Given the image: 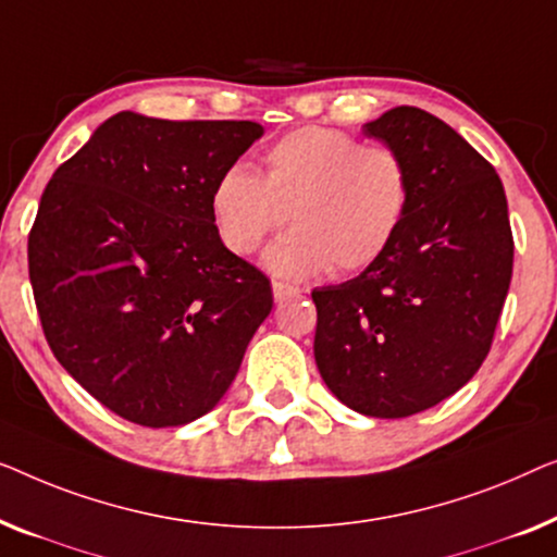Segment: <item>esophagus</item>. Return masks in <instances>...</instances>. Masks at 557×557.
Returning a JSON list of instances; mask_svg holds the SVG:
<instances>
[{"label":"esophagus","mask_w":557,"mask_h":557,"mask_svg":"<svg viewBox=\"0 0 557 557\" xmlns=\"http://www.w3.org/2000/svg\"><path fill=\"white\" fill-rule=\"evenodd\" d=\"M272 293H275V300H282V297L300 293V287L287 285V282H280V280H272Z\"/></svg>","instance_id":"obj_1"}]
</instances>
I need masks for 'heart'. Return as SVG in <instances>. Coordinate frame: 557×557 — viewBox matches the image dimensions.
Instances as JSON below:
<instances>
[{"instance_id": "b5f03b06", "label": "heart", "mask_w": 557, "mask_h": 557, "mask_svg": "<svg viewBox=\"0 0 557 557\" xmlns=\"http://www.w3.org/2000/svg\"><path fill=\"white\" fill-rule=\"evenodd\" d=\"M262 163V176L230 163L211 186L209 209L234 255H252L289 216L295 230L264 255L277 275L366 270L388 252L409 216L411 171L391 146L305 125L268 146Z\"/></svg>"}]
</instances>
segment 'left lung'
<instances>
[{"label": "left lung", "mask_w": 557, "mask_h": 557, "mask_svg": "<svg viewBox=\"0 0 557 557\" xmlns=\"http://www.w3.org/2000/svg\"><path fill=\"white\" fill-rule=\"evenodd\" d=\"M363 131L404 156L411 209L381 260L312 289L315 363L354 411L404 419L480 371L510 289L515 242L495 166L451 125L398 106Z\"/></svg>", "instance_id": "left-lung-1"}]
</instances>
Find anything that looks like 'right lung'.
Instances as JSON below:
<instances>
[{
	"label": "right lung",
	"mask_w": 557,
	"mask_h": 557,
	"mask_svg": "<svg viewBox=\"0 0 557 557\" xmlns=\"http://www.w3.org/2000/svg\"><path fill=\"white\" fill-rule=\"evenodd\" d=\"M262 125L115 113L54 171L27 239L47 346L106 409L182 426L226 394L272 310L264 272L222 245L216 176Z\"/></svg>",
	"instance_id": "obj_1"
}]
</instances>
